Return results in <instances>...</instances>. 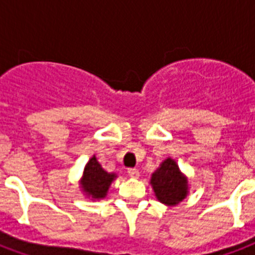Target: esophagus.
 Masks as SVG:
<instances>
[{"mask_svg":"<svg viewBox=\"0 0 255 255\" xmlns=\"http://www.w3.org/2000/svg\"><path fill=\"white\" fill-rule=\"evenodd\" d=\"M128 173H129V176L132 177V179H138L139 177V171L136 168H129Z\"/></svg>","mask_w":255,"mask_h":255,"instance_id":"esophagus-1","label":"esophagus"}]
</instances>
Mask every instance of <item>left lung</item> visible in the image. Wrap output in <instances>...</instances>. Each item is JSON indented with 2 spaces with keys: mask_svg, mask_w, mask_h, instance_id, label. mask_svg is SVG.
I'll list each match as a JSON object with an SVG mask.
<instances>
[{
  "mask_svg": "<svg viewBox=\"0 0 255 255\" xmlns=\"http://www.w3.org/2000/svg\"><path fill=\"white\" fill-rule=\"evenodd\" d=\"M150 184L157 199L168 206L177 204L188 194V181L171 158L162 162L161 167L152 175Z\"/></svg>",
  "mask_w": 255,
  "mask_h": 255,
  "instance_id": "8db88e82",
  "label": "left lung"
}]
</instances>
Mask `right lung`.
I'll list each match as a JSON object with an SVG mask.
<instances>
[{
  "label": "right lung",
  "mask_w": 255,
  "mask_h": 255,
  "mask_svg": "<svg viewBox=\"0 0 255 255\" xmlns=\"http://www.w3.org/2000/svg\"><path fill=\"white\" fill-rule=\"evenodd\" d=\"M116 176L114 173L106 172L101 167L100 162L97 161L96 157H93V158H91V161L88 162L84 168V175H83L82 180L83 190L94 199L105 198L108 186L111 185L112 180Z\"/></svg>",
  "instance_id": "obj_1"
}]
</instances>
